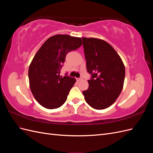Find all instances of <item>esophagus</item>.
Returning <instances> with one entry per match:
<instances>
[{
    "label": "esophagus",
    "mask_w": 153,
    "mask_h": 153,
    "mask_svg": "<svg viewBox=\"0 0 153 153\" xmlns=\"http://www.w3.org/2000/svg\"><path fill=\"white\" fill-rule=\"evenodd\" d=\"M82 80V77L76 78V80H77L78 82V81H80V80Z\"/></svg>",
    "instance_id": "1"
}]
</instances>
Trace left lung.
<instances>
[{"label": "left lung", "instance_id": "obj_1", "mask_svg": "<svg viewBox=\"0 0 153 153\" xmlns=\"http://www.w3.org/2000/svg\"><path fill=\"white\" fill-rule=\"evenodd\" d=\"M87 72L91 74L89 88L82 92L91 107L102 110L117 99L123 88L125 68L116 51L105 41L82 38Z\"/></svg>", "mask_w": 153, "mask_h": 153}]
</instances>
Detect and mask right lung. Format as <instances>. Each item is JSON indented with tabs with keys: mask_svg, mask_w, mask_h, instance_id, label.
<instances>
[{
	"mask_svg": "<svg viewBox=\"0 0 153 153\" xmlns=\"http://www.w3.org/2000/svg\"><path fill=\"white\" fill-rule=\"evenodd\" d=\"M80 38L57 34L49 38L29 66V85L36 101L48 109L57 108L67 100L76 82L75 78L60 76L66 55L81 47Z\"/></svg>",
	"mask_w": 153,
	"mask_h": 153,
	"instance_id": "obj_1",
	"label": "right lung"
}]
</instances>
